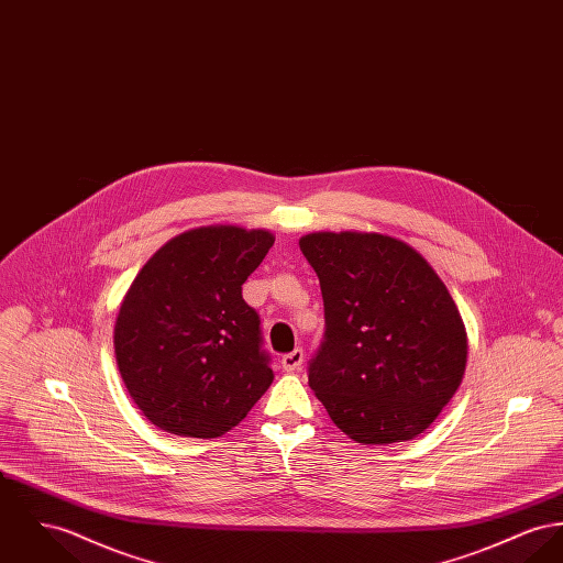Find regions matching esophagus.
Segmentation results:
<instances>
[{"mask_svg":"<svg viewBox=\"0 0 563 563\" xmlns=\"http://www.w3.org/2000/svg\"><path fill=\"white\" fill-rule=\"evenodd\" d=\"M302 361H305V354H302L300 347H297L290 354L282 356V367H284V372L292 374V372H299L300 367H302Z\"/></svg>","mask_w":563,"mask_h":563,"instance_id":"1","label":"esophagus"}]
</instances>
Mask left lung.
Instances as JSON below:
<instances>
[{"label": "left lung", "instance_id": "8db88e82", "mask_svg": "<svg viewBox=\"0 0 563 563\" xmlns=\"http://www.w3.org/2000/svg\"><path fill=\"white\" fill-rule=\"evenodd\" d=\"M327 331L309 386L331 420L358 444L420 435L456 393L467 363L459 307L433 266L379 232H309Z\"/></svg>", "mask_w": 563, "mask_h": 563}]
</instances>
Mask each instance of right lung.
Returning a JSON list of instances; mask_svg holds the SVG:
<instances>
[{"mask_svg":"<svg viewBox=\"0 0 563 563\" xmlns=\"http://www.w3.org/2000/svg\"><path fill=\"white\" fill-rule=\"evenodd\" d=\"M273 241L264 228H191L134 277L114 320V358L136 408L157 429L220 438L271 386L261 320L241 286Z\"/></svg>","mask_w":563,"mask_h":563,"instance_id":"right-lung-1","label":"right lung"}]
</instances>
